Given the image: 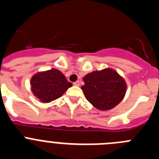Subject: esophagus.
<instances>
[{"mask_svg": "<svg viewBox=\"0 0 159 159\" xmlns=\"http://www.w3.org/2000/svg\"><path fill=\"white\" fill-rule=\"evenodd\" d=\"M73 85H74V86H80V81L79 80L75 81V82L73 84Z\"/></svg>", "mask_w": 159, "mask_h": 159, "instance_id": "1", "label": "esophagus"}]
</instances>
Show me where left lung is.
Returning <instances> with one entry per match:
<instances>
[{
    "mask_svg": "<svg viewBox=\"0 0 159 159\" xmlns=\"http://www.w3.org/2000/svg\"><path fill=\"white\" fill-rule=\"evenodd\" d=\"M83 80L84 85L81 88L85 98L99 110H111L124 98L127 84L115 70L92 71Z\"/></svg>",
    "mask_w": 159,
    "mask_h": 159,
    "instance_id": "left-lung-1",
    "label": "left lung"
}]
</instances>
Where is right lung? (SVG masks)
Instances as JSON below:
<instances>
[{"instance_id": "1", "label": "right lung", "mask_w": 159, "mask_h": 159, "mask_svg": "<svg viewBox=\"0 0 159 159\" xmlns=\"http://www.w3.org/2000/svg\"><path fill=\"white\" fill-rule=\"evenodd\" d=\"M30 84L33 95L42 102L58 99L72 85L62 72L55 68L35 74Z\"/></svg>"}]
</instances>
